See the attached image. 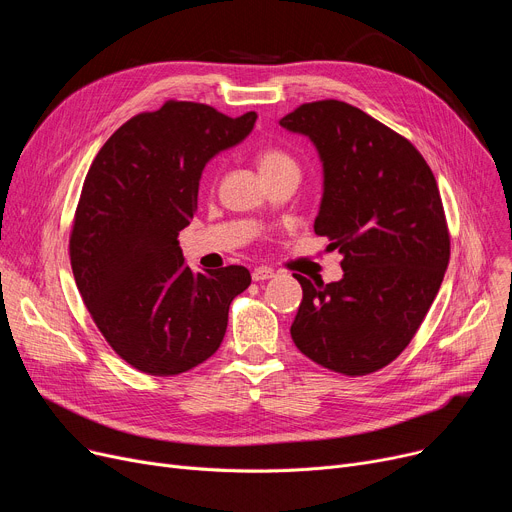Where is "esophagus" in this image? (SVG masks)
<instances>
[{
	"label": "esophagus",
	"instance_id": "1",
	"mask_svg": "<svg viewBox=\"0 0 512 512\" xmlns=\"http://www.w3.org/2000/svg\"><path fill=\"white\" fill-rule=\"evenodd\" d=\"M253 280L255 282H263V280H270V278H274V270H272V267H255V270H253Z\"/></svg>",
	"mask_w": 512,
	"mask_h": 512
}]
</instances>
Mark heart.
<instances>
[{
    "label": "heart",
    "instance_id": "heart-1",
    "mask_svg": "<svg viewBox=\"0 0 512 512\" xmlns=\"http://www.w3.org/2000/svg\"><path fill=\"white\" fill-rule=\"evenodd\" d=\"M257 168L263 178H272L284 172L299 174V161L280 145H265L257 151Z\"/></svg>",
    "mask_w": 512,
    "mask_h": 512
}]
</instances>
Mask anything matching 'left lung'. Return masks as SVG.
Instances as JSON below:
<instances>
[{"label":"left lung","mask_w":512,"mask_h":512,"mask_svg":"<svg viewBox=\"0 0 512 512\" xmlns=\"http://www.w3.org/2000/svg\"><path fill=\"white\" fill-rule=\"evenodd\" d=\"M280 124L307 134L324 161L313 228L344 270L330 284L294 274L303 303L290 336L321 367L373 373L409 346L444 280L450 234L434 172L409 139L351 103H303Z\"/></svg>","instance_id":"1"}]
</instances>
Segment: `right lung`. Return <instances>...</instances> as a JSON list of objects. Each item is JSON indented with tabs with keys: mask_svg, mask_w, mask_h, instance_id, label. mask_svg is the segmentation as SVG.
I'll list each match as a JSON object with an SVG mask.
<instances>
[{
	"mask_svg": "<svg viewBox=\"0 0 512 512\" xmlns=\"http://www.w3.org/2000/svg\"><path fill=\"white\" fill-rule=\"evenodd\" d=\"M255 120L170 99L124 122L87 172L70 232L72 274L107 344L147 375L207 361L224 340L230 303L251 284L242 265L195 274L178 234L197 211L207 161Z\"/></svg>",
	"mask_w": 512,
	"mask_h": 512,
	"instance_id": "obj_1",
	"label": "right lung"
}]
</instances>
